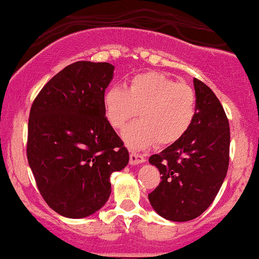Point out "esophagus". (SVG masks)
<instances>
[{"instance_id":"obj_1","label":"esophagus","mask_w":259,"mask_h":259,"mask_svg":"<svg viewBox=\"0 0 259 259\" xmlns=\"http://www.w3.org/2000/svg\"><path fill=\"white\" fill-rule=\"evenodd\" d=\"M145 162V157L141 154L132 153L130 155V163L131 165H139V163Z\"/></svg>"}]
</instances>
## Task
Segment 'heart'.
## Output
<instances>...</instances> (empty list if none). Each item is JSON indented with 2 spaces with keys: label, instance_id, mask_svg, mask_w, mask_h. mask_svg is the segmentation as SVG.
<instances>
[{
  "label": "heart",
  "instance_id": "obj_1",
  "mask_svg": "<svg viewBox=\"0 0 259 259\" xmlns=\"http://www.w3.org/2000/svg\"><path fill=\"white\" fill-rule=\"evenodd\" d=\"M103 108L108 123L117 131L138 111L141 120L122 133L128 147L144 149L154 143L166 147L189 131L196 115V97L187 84L149 71L131 77L124 88L109 87L103 96Z\"/></svg>",
  "mask_w": 259,
  "mask_h": 259
}]
</instances>
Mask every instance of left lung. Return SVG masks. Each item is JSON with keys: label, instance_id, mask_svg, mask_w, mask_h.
I'll return each mask as SVG.
<instances>
[{"label": "left lung", "instance_id": "left-lung-1", "mask_svg": "<svg viewBox=\"0 0 259 259\" xmlns=\"http://www.w3.org/2000/svg\"><path fill=\"white\" fill-rule=\"evenodd\" d=\"M194 88L196 115L189 131L149 159L162 176L149 201L157 214L173 222L202 214L217 196L229 166L230 130L223 106L197 78Z\"/></svg>", "mask_w": 259, "mask_h": 259}]
</instances>
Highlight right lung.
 <instances>
[{"mask_svg": "<svg viewBox=\"0 0 259 259\" xmlns=\"http://www.w3.org/2000/svg\"><path fill=\"white\" fill-rule=\"evenodd\" d=\"M114 70L109 63L70 64L31 105L27 161L45 201L63 217L96 213L110 196L111 173L128 163L103 108Z\"/></svg>", "mask_w": 259, "mask_h": 259, "instance_id": "add662e5", "label": "right lung"}]
</instances>
